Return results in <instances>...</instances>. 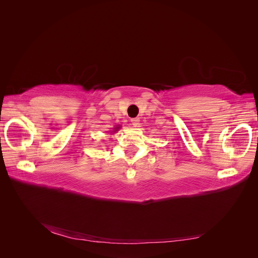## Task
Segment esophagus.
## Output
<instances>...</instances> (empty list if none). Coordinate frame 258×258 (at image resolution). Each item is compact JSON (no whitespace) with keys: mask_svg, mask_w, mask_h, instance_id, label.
<instances>
[{"mask_svg":"<svg viewBox=\"0 0 258 258\" xmlns=\"http://www.w3.org/2000/svg\"><path fill=\"white\" fill-rule=\"evenodd\" d=\"M131 123H132V126H134V127H139V124H140V118H139V117H136V118H132L131 119Z\"/></svg>","mask_w":258,"mask_h":258,"instance_id":"1","label":"esophagus"}]
</instances>
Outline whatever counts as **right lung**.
I'll list each match as a JSON object with an SVG mask.
<instances>
[{"label": "right lung", "instance_id": "add662e5", "mask_svg": "<svg viewBox=\"0 0 258 258\" xmlns=\"http://www.w3.org/2000/svg\"><path fill=\"white\" fill-rule=\"evenodd\" d=\"M119 128H120V126H117V127H115V128H114V131H117V130L119 129Z\"/></svg>", "mask_w": 258, "mask_h": 258}]
</instances>
